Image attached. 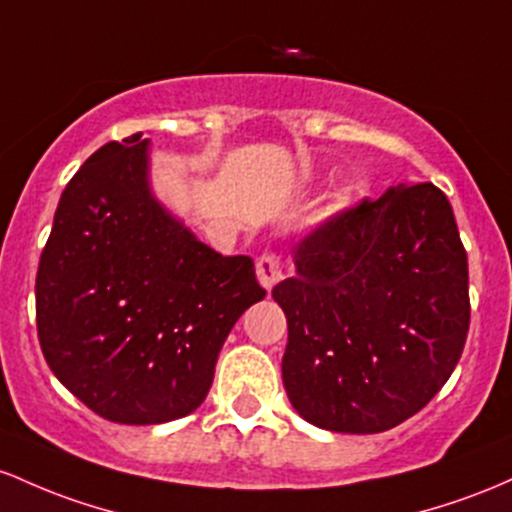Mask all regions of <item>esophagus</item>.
Here are the masks:
<instances>
[{
  "instance_id": "obj_1",
  "label": "esophagus",
  "mask_w": 512,
  "mask_h": 512,
  "mask_svg": "<svg viewBox=\"0 0 512 512\" xmlns=\"http://www.w3.org/2000/svg\"><path fill=\"white\" fill-rule=\"evenodd\" d=\"M256 278L266 290H273L283 280V263L275 254H263L256 261Z\"/></svg>"
}]
</instances>
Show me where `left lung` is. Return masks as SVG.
<instances>
[{"instance_id": "1", "label": "left lung", "mask_w": 512, "mask_h": 512, "mask_svg": "<svg viewBox=\"0 0 512 512\" xmlns=\"http://www.w3.org/2000/svg\"><path fill=\"white\" fill-rule=\"evenodd\" d=\"M273 287L287 317L283 384L304 421L382 433L450 380L469 331V268L433 183L389 188L307 234Z\"/></svg>"}]
</instances>
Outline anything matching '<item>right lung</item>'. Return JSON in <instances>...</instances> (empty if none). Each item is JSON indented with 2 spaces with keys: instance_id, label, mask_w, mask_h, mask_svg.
Returning <instances> with one entry per match:
<instances>
[{
  "instance_id": "1",
  "label": "right lung",
  "mask_w": 512,
  "mask_h": 512,
  "mask_svg": "<svg viewBox=\"0 0 512 512\" xmlns=\"http://www.w3.org/2000/svg\"><path fill=\"white\" fill-rule=\"evenodd\" d=\"M263 297L249 256L217 254L154 198L137 132L62 191L38 263V341L91 411L154 426L203 404L229 331Z\"/></svg>"
}]
</instances>
